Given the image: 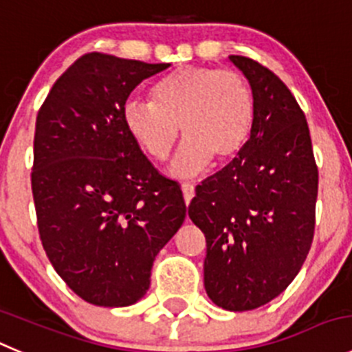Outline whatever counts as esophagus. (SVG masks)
Here are the masks:
<instances>
[{
  "instance_id": "obj_1",
  "label": "esophagus",
  "mask_w": 352,
  "mask_h": 352,
  "mask_svg": "<svg viewBox=\"0 0 352 352\" xmlns=\"http://www.w3.org/2000/svg\"><path fill=\"white\" fill-rule=\"evenodd\" d=\"M182 192H183V199H185V204L188 206V204L192 202L193 197H195V186H193L192 183H183Z\"/></svg>"
}]
</instances>
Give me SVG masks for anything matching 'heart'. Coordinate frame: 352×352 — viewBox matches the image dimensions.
<instances>
[{
	"instance_id": "b5f03b06",
	"label": "heart",
	"mask_w": 352,
	"mask_h": 352,
	"mask_svg": "<svg viewBox=\"0 0 352 352\" xmlns=\"http://www.w3.org/2000/svg\"><path fill=\"white\" fill-rule=\"evenodd\" d=\"M254 119V93L242 74L199 65L167 74L152 88V102L129 100L122 109L128 135L157 162L169 157L182 126L186 140L170 166L182 178L199 174L212 159H235L249 142Z\"/></svg>"
}]
</instances>
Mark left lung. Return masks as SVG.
I'll return each instance as SVG.
<instances>
[{"label": "left lung", "mask_w": 352, "mask_h": 352, "mask_svg": "<svg viewBox=\"0 0 352 352\" xmlns=\"http://www.w3.org/2000/svg\"><path fill=\"white\" fill-rule=\"evenodd\" d=\"M228 58L254 93V128L245 148L197 186L188 216L206 235L209 299L250 311L278 297L306 261L318 167L306 116L282 79L252 58Z\"/></svg>", "instance_id": "obj_1"}]
</instances>
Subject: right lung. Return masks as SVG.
<instances>
[{"label": "right lung", "instance_id": "add662e5", "mask_svg": "<svg viewBox=\"0 0 352 352\" xmlns=\"http://www.w3.org/2000/svg\"><path fill=\"white\" fill-rule=\"evenodd\" d=\"M169 63L88 53L56 79L36 119L32 197L60 278L86 302L124 307L150 287L186 206L124 128L133 89Z\"/></svg>", "mask_w": 352, "mask_h": 352}]
</instances>
